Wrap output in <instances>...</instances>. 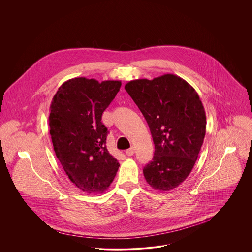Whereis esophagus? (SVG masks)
Masks as SVG:
<instances>
[{"instance_id":"esophagus-1","label":"esophagus","mask_w":252,"mask_h":252,"mask_svg":"<svg viewBox=\"0 0 252 252\" xmlns=\"http://www.w3.org/2000/svg\"><path fill=\"white\" fill-rule=\"evenodd\" d=\"M134 153H135V147H134V146H132V147H130L129 149L126 150V154H127L128 156H132Z\"/></svg>"}]
</instances>
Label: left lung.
I'll return each mask as SVG.
<instances>
[{"label": "left lung", "instance_id": "1", "mask_svg": "<svg viewBox=\"0 0 252 252\" xmlns=\"http://www.w3.org/2000/svg\"><path fill=\"white\" fill-rule=\"evenodd\" d=\"M144 114L155 146L144 168L146 182L155 190L170 191L191 173L206 135V112L198 93L172 73L125 85Z\"/></svg>", "mask_w": 252, "mask_h": 252}]
</instances>
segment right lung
Here are the masks:
<instances>
[{
    "label": "right lung",
    "mask_w": 252,
    "mask_h": 252,
    "mask_svg": "<svg viewBox=\"0 0 252 252\" xmlns=\"http://www.w3.org/2000/svg\"><path fill=\"white\" fill-rule=\"evenodd\" d=\"M120 86V80L74 77L59 87L51 102L55 154L70 180L87 194L106 191L120 166L108 152V129L101 121Z\"/></svg>",
    "instance_id": "right-lung-1"
}]
</instances>
